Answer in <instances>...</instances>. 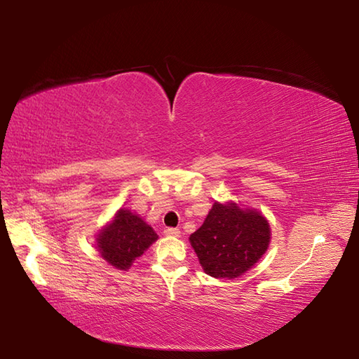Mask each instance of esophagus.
Here are the masks:
<instances>
[{"label":"esophagus","mask_w":359,"mask_h":359,"mask_svg":"<svg viewBox=\"0 0 359 359\" xmlns=\"http://www.w3.org/2000/svg\"><path fill=\"white\" fill-rule=\"evenodd\" d=\"M165 235L166 236H173V238H178L181 235L180 229H177V227H168V229H165Z\"/></svg>","instance_id":"obj_1"}]
</instances>
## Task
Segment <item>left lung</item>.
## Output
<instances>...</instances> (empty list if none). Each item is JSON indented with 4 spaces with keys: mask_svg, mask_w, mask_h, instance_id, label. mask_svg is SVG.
I'll list each match as a JSON object with an SVG mask.
<instances>
[{
    "mask_svg": "<svg viewBox=\"0 0 359 359\" xmlns=\"http://www.w3.org/2000/svg\"><path fill=\"white\" fill-rule=\"evenodd\" d=\"M189 240L206 274L231 280L245 274L265 255L271 227L257 210L241 208L232 201L214 202L203 224Z\"/></svg>",
    "mask_w": 359,
    "mask_h": 359,
    "instance_id": "left-lung-1",
    "label": "left lung"
}]
</instances>
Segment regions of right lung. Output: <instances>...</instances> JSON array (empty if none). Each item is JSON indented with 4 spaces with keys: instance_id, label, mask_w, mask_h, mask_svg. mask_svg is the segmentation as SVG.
I'll list each match as a JSON object with an SVG mask.
<instances>
[{
    "instance_id": "add662e5",
    "label": "right lung",
    "mask_w": 359,
    "mask_h": 359,
    "mask_svg": "<svg viewBox=\"0 0 359 359\" xmlns=\"http://www.w3.org/2000/svg\"><path fill=\"white\" fill-rule=\"evenodd\" d=\"M157 238L158 235L142 217L119 208L114 219L97 233L95 248L107 264L126 271Z\"/></svg>"
}]
</instances>
